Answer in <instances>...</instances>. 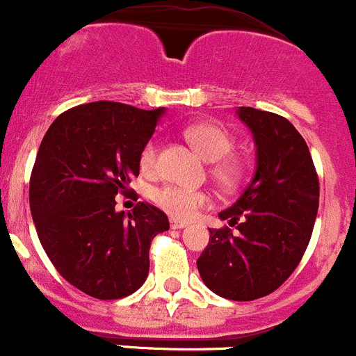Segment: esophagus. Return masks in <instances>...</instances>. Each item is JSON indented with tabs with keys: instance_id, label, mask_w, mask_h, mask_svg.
<instances>
[{
	"instance_id": "esophagus-1",
	"label": "esophagus",
	"mask_w": 356,
	"mask_h": 356,
	"mask_svg": "<svg viewBox=\"0 0 356 356\" xmlns=\"http://www.w3.org/2000/svg\"><path fill=\"white\" fill-rule=\"evenodd\" d=\"M170 227L174 228V230H181V228L188 227V223H184V221H177V219H172Z\"/></svg>"
}]
</instances>
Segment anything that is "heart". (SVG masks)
Listing matches in <instances>:
<instances>
[{"mask_svg": "<svg viewBox=\"0 0 356 356\" xmlns=\"http://www.w3.org/2000/svg\"><path fill=\"white\" fill-rule=\"evenodd\" d=\"M186 138L197 149L202 158L207 161H218L212 167V175L219 184L225 188H235L241 182L242 172H244L241 161L227 158L234 149V140L227 129L212 122H198L186 129ZM156 167H158V140L152 138L140 151V168L144 172H154ZM151 198L167 214L177 219H191L197 216L198 211L211 205V195L205 191L175 184L154 188Z\"/></svg>", "mask_w": 356, "mask_h": 356, "instance_id": "obj_1", "label": "heart"}]
</instances>
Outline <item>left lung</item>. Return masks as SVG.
<instances>
[{
	"mask_svg": "<svg viewBox=\"0 0 356 356\" xmlns=\"http://www.w3.org/2000/svg\"><path fill=\"white\" fill-rule=\"evenodd\" d=\"M251 129L257 170L244 193L219 218L237 225L209 230L197 260L205 286L230 300H254L277 290L307 249L320 202V182L307 144L286 118L238 107Z\"/></svg>",
	"mask_w": 356,
	"mask_h": 356,
	"instance_id": "8db88e82",
	"label": "left lung"
}]
</instances>
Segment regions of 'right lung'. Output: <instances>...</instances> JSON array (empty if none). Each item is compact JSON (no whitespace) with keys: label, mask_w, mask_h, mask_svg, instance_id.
<instances>
[{"label":"right lung","mask_w":356,"mask_h":356,"mask_svg":"<svg viewBox=\"0 0 356 356\" xmlns=\"http://www.w3.org/2000/svg\"><path fill=\"white\" fill-rule=\"evenodd\" d=\"M165 108L142 111L92 102L63 112L47 129L29 181V205L42 248L81 291L114 300L149 274L152 238L168 218L147 202L115 212V195L140 172V151Z\"/></svg>","instance_id":"obj_1"}]
</instances>
